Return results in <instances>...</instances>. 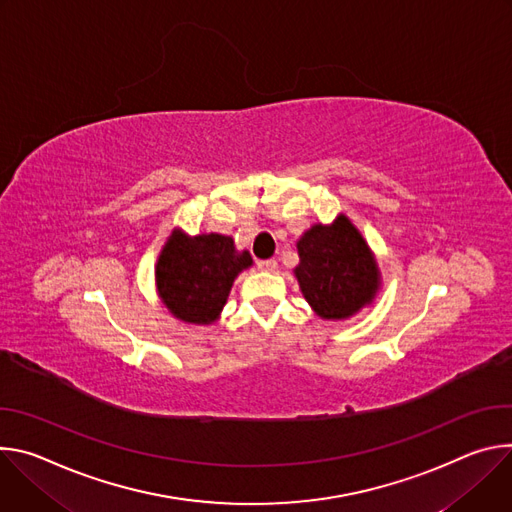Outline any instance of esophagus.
Returning a JSON list of instances; mask_svg holds the SVG:
<instances>
[{
    "label": "esophagus",
    "mask_w": 512,
    "mask_h": 512,
    "mask_svg": "<svg viewBox=\"0 0 512 512\" xmlns=\"http://www.w3.org/2000/svg\"><path fill=\"white\" fill-rule=\"evenodd\" d=\"M258 268H260V270H264V272H276L278 262H276V260H272V258H270V260H260V262H258Z\"/></svg>",
    "instance_id": "obj_1"
}]
</instances>
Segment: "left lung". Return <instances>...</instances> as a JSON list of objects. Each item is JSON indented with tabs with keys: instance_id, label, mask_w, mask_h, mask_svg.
Returning <instances> with one entry per match:
<instances>
[{
	"instance_id": "8db88e82",
	"label": "left lung",
	"mask_w": 512,
	"mask_h": 512,
	"mask_svg": "<svg viewBox=\"0 0 512 512\" xmlns=\"http://www.w3.org/2000/svg\"><path fill=\"white\" fill-rule=\"evenodd\" d=\"M295 276L305 301L325 321H346L372 305L382 276L372 248L352 219L337 213L297 240Z\"/></svg>"
}]
</instances>
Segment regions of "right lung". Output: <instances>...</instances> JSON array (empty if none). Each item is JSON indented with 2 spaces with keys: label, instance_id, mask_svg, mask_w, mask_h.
<instances>
[{
  "label": "right lung",
  "instance_id": "obj_1",
  "mask_svg": "<svg viewBox=\"0 0 512 512\" xmlns=\"http://www.w3.org/2000/svg\"><path fill=\"white\" fill-rule=\"evenodd\" d=\"M252 264L250 252H240L232 236H189L175 227L154 264L156 293L179 321L211 325L219 319L238 274Z\"/></svg>",
  "mask_w": 512,
  "mask_h": 512
}]
</instances>
